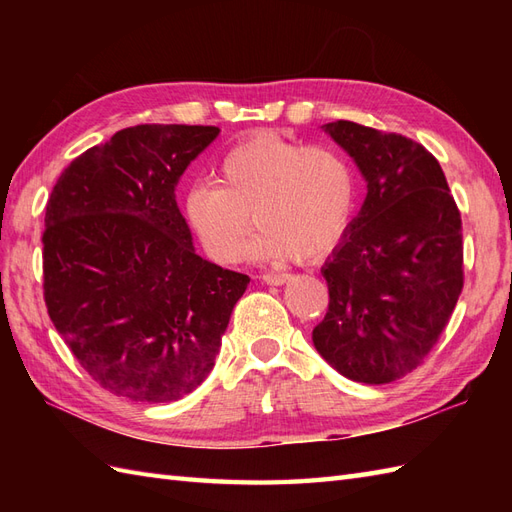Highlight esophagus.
I'll use <instances>...</instances> for the list:
<instances>
[{
    "label": "esophagus",
    "mask_w": 512,
    "mask_h": 512,
    "mask_svg": "<svg viewBox=\"0 0 512 512\" xmlns=\"http://www.w3.org/2000/svg\"><path fill=\"white\" fill-rule=\"evenodd\" d=\"M259 279H262V284H268V286H281V284H286V281H290L292 275H288V273H266Z\"/></svg>",
    "instance_id": "esophagus-1"
}]
</instances>
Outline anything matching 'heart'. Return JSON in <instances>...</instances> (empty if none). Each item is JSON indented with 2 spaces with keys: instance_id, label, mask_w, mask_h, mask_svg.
Returning a JSON list of instances; mask_svg holds the SVG:
<instances>
[{
  "instance_id": "heart-1",
  "label": "heart",
  "mask_w": 512,
  "mask_h": 512,
  "mask_svg": "<svg viewBox=\"0 0 512 512\" xmlns=\"http://www.w3.org/2000/svg\"><path fill=\"white\" fill-rule=\"evenodd\" d=\"M215 184L184 195V217L215 262L242 253L253 220L259 224L248 255L268 262L319 259L343 242L358 204V176L341 149L255 134L222 156Z\"/></svg>"
}]
</instances>
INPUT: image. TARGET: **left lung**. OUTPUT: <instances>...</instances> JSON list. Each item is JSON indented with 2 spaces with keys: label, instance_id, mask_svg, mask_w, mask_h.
Wrapping results in <instances>:
<instances>
[{
  "label": "left lung",
  "instance_id": "left-lung-1",
  "mask_svg": "<svg viewBox=\"0 0 512 512\" xmlns=\"http://www.w3.org/2000/svg\"><path fill=\"white\" fill-rule=\"evenodd\" d=\"M361 169L367 195L321 275L330 306L312 330L336 372L385 385L438 343L464 286L462 217L440 162L400 134L323 125Z\"/></svg>",
  "mask_w": 512,
  "mask_h": 512
}]
</instances>
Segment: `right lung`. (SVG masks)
Returning a JSON list of instances; mask_svg holds the SVG:
<instances>
[{
	"label": "right lung",
	"instance_id": "add662e5",
	"mask_svg": "<svg viewBox=\"0 0 512 512\" xmlns=\"http://www.w3.org/2000/svg\"><path fill=\"white\" fill-rule=\"evenodd\" d=\"M220 134L136 125L70 162L43 231V299L96 383L136 402H173L211 374L248 275L206 262L178 180Z\"/></svg>",
	"mask_w": 512,
	"mask_h": 512
}]
</instances>
